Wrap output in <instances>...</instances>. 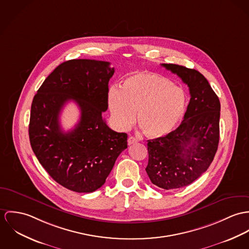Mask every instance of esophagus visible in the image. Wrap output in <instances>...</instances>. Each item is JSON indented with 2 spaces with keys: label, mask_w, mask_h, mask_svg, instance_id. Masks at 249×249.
<instances>
[{
  "label": "esophagus",
  "mask_w": 249,
  "mask_h": 249,
  "mask_svg": "<svg viewBox=\"0 0 249 249\" xmlns=\"http://www.w3.org/2000/svg\"><path fill=\"white\" fill-rule=\"evenodd\" d=\"M137 141H138L137 138H134V137H129V138H128V144H129V145L134 144V143H136Z\"/></svg>",
  "instance_id": "1"
}]
</instances>
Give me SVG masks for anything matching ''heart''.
<instances>
[{"instance_id":"b5f03b06","label":"heart","mask_w":249,"mask_h":249,"mask_svg":"<svg viewBox=\"0 0 249 249\" xmlns=\"http://www.w3.org/2000/svg\"><path fill=\"white\" fill-rule=\"evenodd\" d=\"M108 104L114 125L127 130L135 121L149 138H162L182 118L186 107L185 91L164 76L141 71L128 76L121 89L111 87Z\"/></svg>"}]
</instances>
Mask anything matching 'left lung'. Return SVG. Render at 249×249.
Instances as JSON below:
<instances>
[{
  "mask_svg": "<svg viewBox=\"0 0 249 249\" xmlns=\"http://www.w3.org/2000/svg\"><path fill=\"white\" fill-rule=\"evenodd\" d=\"M162 66L181 78L191 95L180 125L147 144L148 177L158 187L171 190L191 184L212 163L220 140L221 103L197 71L175 64Z\"/></svg>",
  "mask_w": 249,
  "mask_h": 249,
  "instance_id": "left-lung-1",
  "label": "left lung"
}]
</instances>
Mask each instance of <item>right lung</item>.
Returning a JSON list of instances; mask_svg holds the SVG:
<instances>
[{
	"instance_id": "1",
	"label": "right lung",
	"mask_w": 249,
	"mask_h": 249,
	"mask_svg": "<svg viewBox=\"0 0 249 249\" xmlns=\"http://www.w3.org/2000/svg\"><path fill=\"white\" fill-rule=\"evenodd\" d=\"M111 63L73 59L59 65L34 95L28 135L41 165L65 188L90 193L100 188L118 156L127 148V134L108 127L102 113L108 109ZM68 101L82 111L70 132H62L58 114Z\"/></svg>"
}]
</instances>
